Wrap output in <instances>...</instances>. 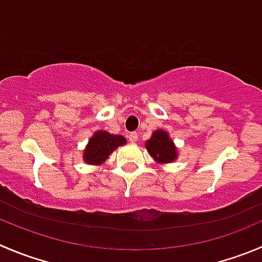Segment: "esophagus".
I'll use <instances>...</instances> for the list:
<instances>
[{
	"mask_svg": "<svg viewBox=\"0 0 262 262\" xmlns=\"http://www.w3.org/2000/svg\"><path fill=\"white\" fill-rule=\"evenodd\" d=\"M129 141H130V143H136L137 141H138V134L136 133V132H133V133L129 134Z\"/></svg>",
	"mask_w": 262,
	"mask_h": 262,
	"instance_id": "esophagus-1",
	"label": "esophagus"
}]
</instances>
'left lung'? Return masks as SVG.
<instances>
[{"mask_svg": "<svg viewBox=\"0 0 262 262\" xmlns=\"http://www.w3.org/2000/svg\"><path fill=\"white\" fill-rule=\"evenodd\" d=\"M146 148L155 161L160 164H169L177 160V147L169 137V133L162 129L152 133L151 138L146 142Z\"/></svg>", "mask_w": 262, "mask_h": 262, "instance_id": "left-lung-1", "label": "left lung"}]
</instances>
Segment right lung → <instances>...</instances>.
<instances>
[{
  "instance_id": "obj_1",
  "label": "right lung",
  "mask_w": 262,
  "mask_h": 262,
  "mask_svg": "<svg viewBox=\"0 0 262 262\" xmlns=\"http://www.w3.org/2000/svg\"><path fill=\"white\" fill-rule=\"evenodd\" d=\"M126 139L123 136L111 134L106 130H97L88 142L83 154V160L90 165H101L118 148L124 146Z\"/></svg>"
}]
</instances>
